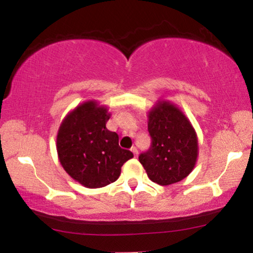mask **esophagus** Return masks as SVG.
I'll return each mask as SVG.
<instances>
[{
  "label": "esophagus",
  "instance_id": "1",
  "mask_svg": "<svg viewBox=\"0 0 253 253\" xmlns=\"http://www.w3.org/2000/svg\"><path fill=\"white\" fill-rule=\"evenodd\" d=\"M130 151H132L133 155H134L135 157L138 156V150H136V147H135V146H132V149H130Z\"/></svg>",
  "mask_w": 253,
  "mask_h": 253
}]
</instances>
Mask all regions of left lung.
<instances>
[{
    "mask_svg": "<svg viewBox=\"0 0 253 253\" xmlns=\"http://www.w3.org/2000/svg\"><path fill=\"white\" fill-rule=\"evenodd\" d=\"M147 128L152 145L139 156L152 182L170 185L185 178L199 157L196 130L178 106L158 100L147 113Z\"/></svg>",
    "mask_w": 253,
    "mask_h": 253,
    "instance_id": "1",
    "label": "left lung"
}]
</instances>
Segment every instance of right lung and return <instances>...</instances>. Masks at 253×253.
I'll return each mask as SVG.
<instances>
[{
  "mask_svg": "<svg viewBox=\"0 0 253 253\" xmlns=\"http://www.w3.org/2000/svg\"><path fill=\"white\" fill-rule=\"evenodd\" d=\"M108 107L84 101L66 114L57 133V153L63 169L83 187L96 189L115 182L133 153L119 146V135L106 127Z\"/></svg>",
  "mask_w": 253,
  "mask_h": 253,
  "instance_id": "obj_1",
  "label": "right lung"
}]
</instances>
